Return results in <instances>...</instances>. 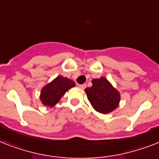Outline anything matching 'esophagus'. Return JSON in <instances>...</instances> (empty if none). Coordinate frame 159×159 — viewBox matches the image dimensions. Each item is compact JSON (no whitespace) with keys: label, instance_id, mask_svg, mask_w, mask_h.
<instances>
[{"label":"esophagus","instance_id":"obj_1","mask_svg":"<svg viewBox=\"0 0 159 159\" xmlns=\"http://www.w3.org/2000/svg\"><path fill=\"white\" fill-rule=\"evenodd\" d=\"M79 87L82 89H85L86 87V84H81V85H79Z\"/></svg>","mask_w":159,"mask_h":159}]
</instances>
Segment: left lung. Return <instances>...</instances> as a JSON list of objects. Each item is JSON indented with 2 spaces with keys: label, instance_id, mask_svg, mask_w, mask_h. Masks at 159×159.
Listing matches in <instances>:
<instances>
[{
  "label": "left lung",
  "instance_id": "1",
  "mask_svg": "<svg viewBox=\"0 0 159 159\" xmlns=\"http://www.w3.org/2000/svg\"><path fill=\"white\" fill-rule=\"evenodd\" d=\"M85 91L93 108L99 113H110L119 103V93L104 77L93 79L92 86L86 88Z\"/></svg>",
  "mask_w": 159,
  "mask_h": 159
}]
</instances>
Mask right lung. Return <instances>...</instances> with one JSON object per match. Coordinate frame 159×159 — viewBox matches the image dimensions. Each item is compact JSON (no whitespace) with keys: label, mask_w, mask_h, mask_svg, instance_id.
I'll return each instance as SVG.
<instances>
[{"label":"right lung","mask_w":159,"mask_h":159,"mask_svg":"<svg viewBox=\"0 0 159 159\" xmlns=\"http://www.w3.org/2000/svg\"><path fill=\"white\" fill-rule=\"evenodd\" d=\"M75 86L72 80L58 76L55 80L44 86L41 92V100L44 105L53 107L60 100L67 91Z\"/></svg>","instance_id":"add662e5"}]
</instances>
